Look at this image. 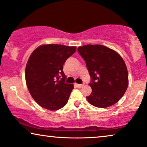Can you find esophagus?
Instances as JSON below:
<instances>
[{
  "label": "esophagus",
  "mask_w": 147,
  "mask_h": 147,
  "mask_svg": "<svg viewBox=\"0 0 147 147\" xmlns=\"http://www.w3.org/2000/svg\"><path fill=\"white\" fill-rule=\"evenodd\" d=\"M84 85V84H76V86H77L78 88H82V87H83Z\"/></svg>",
  "instance_id": "1"
}]
</instances>
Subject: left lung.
Masks as SVG:
<instances>
[{
	"instance_id": "left-lung-1",
	"label": "left lung",
	"mask_w": 147,
	"mask_h": 147,
	"mask_svg": "<svg viewBox=\"0 0 147 147\" xmlns=\"http://www.w3.org/2000/svg\"><path fill=\"white\" fill-rule=\"evenodd\" d=\"M78 51L86 62L91 78L92 92L88 102L98 108H106L119 101L128 84V71L119 54L101 45L79 47Z\"/></svg>"
}]
</instances>
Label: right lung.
<instances>
[{
	"label": "right lung",
	"mask_w": 147,
	"mask_h": 147,
	"mask_svg": "<svg viewBox=\"0 0 147 147\" xmlns=\"http://www.w3.org/2000/svg\"><path fill=\"white\" fill-rule=\"evenodd\" d=\"M76 50V47L50 44L39 46L31 53L26 65V83L41 107L57 110L67 104L74 85L65 82L63 64Z\"/></svg>",
	"instance_id": "obj_1"
}]
</instances>
